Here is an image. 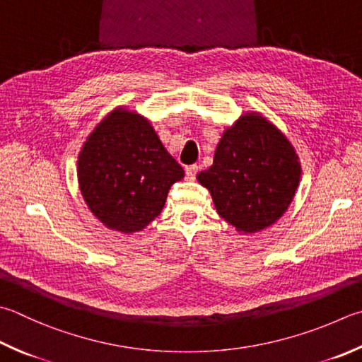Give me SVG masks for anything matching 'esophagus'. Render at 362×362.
I'll return each instance as SVG.
<instances>
[{"instance_id": "obj_1", "label": "esophagus", "mask_w": 362, "mask_h": 362, "mask_svg": "<svg viewBox=\"0 0 362 362\" xmlns=\"http://www.w3.org/2000/svg\"><path fill=\"white\" fill-rule=\"evenodd\" d=\"M197 172H199V165H189V167H186V178L189 181H194L195 176H197Z\"/></svg>"}]
</instances>
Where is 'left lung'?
<instances>
[{"label": "left lung", "mask_w": 362, "mask_h": 362, "mask_svg": "<svg viewBox=\"0 0 362 362\" xmlns=\"http://www.w3.org/2000/svg\"><path fill=\"white\" fill-rule=\"evenodd\" d=\"M301 167L285 135L258 115L223 132L214 162L197 175L222 219L244 233L274 223L295 197Z\"/></svg>", "instance_id": "8db88e82"}]
</instances>
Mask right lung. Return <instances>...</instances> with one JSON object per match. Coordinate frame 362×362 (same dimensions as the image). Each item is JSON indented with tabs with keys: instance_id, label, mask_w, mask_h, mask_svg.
<instances>
[{
	"instance_id": "1",
	"label": "right lung",
	"mask_w": 362,
	"mask_h": 362,
	"mask_svg": "<svg viewBox=\"0 0 362 362\" xmlns=\"http://www.w3.org/2000/svg\"><path fill=\"white\" fill-rule=\"evenodd\" d=\"M184 170L146 119L117 110L88 137L78 156V184L93 214L108 228L132 233L160 214Z\"/></svg>"
}]
</instances>
